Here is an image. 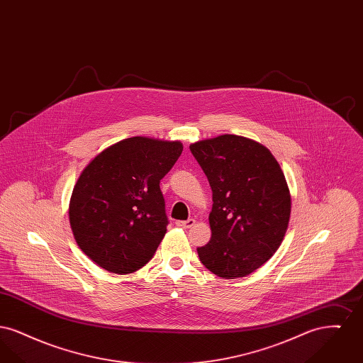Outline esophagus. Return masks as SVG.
Returning a JSON list of instances; mask_svg holds the SVG:
<instances>
[{
	"label": "esophagus",
	"mask_w": 363,
	"mask_h": 363,
	"mask_svg": "<svg viewBox=\"0 0 363 363\" xmlns=\"http://www.w3.org/2000/svg\"><path fill=\"white\" fill-rule=\"evenodd\" d=\"M196 225V220L194 219H188V220H178L177 225L179 227H184V228H190L193 225Z\"/></svg>",
	"instance_id": "1"
}]
</instances>
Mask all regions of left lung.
<instances>
[{"instance_id": "1", "label": "left lung", "mask_w": 363, "mask_h": 363, "mask_svg": "<svg viewBox=\"0 0 363 363\" xmlns=\"http://www.w3.org/2000/svg\"><path fill=\"white\" fill-rule=\"evenodd\" d=\"M190 152L212 189L211 240L197 247L203 265L223 279L255 272L274 256L286 234L291 197L277 159L250 138L201 140Z\"/></svg>"}]
</instances>
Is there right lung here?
Masks as SVG:
<instances>
[{"label":"right lung","mask_w":363,"mask_h":363,"mask_svg":"<svg viewBox=\"0 0 363 363\" xmlns=\"http://www.w3.org/2000/svg\"><path fill=\"white\" fill-rule=\"evenodd\" d=\"M182 150L179 141L125 138L83 170L70 197V227L101 268L132 274L154 257L169 225L159 184Z\"/></svg>","instance_id":"obj_1"}]
</instances>
